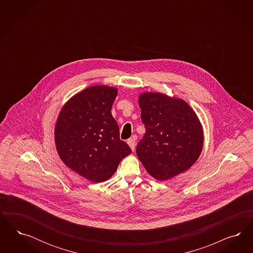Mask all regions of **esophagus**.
<instances>
[{"label":"esophagus","instance_id":"34e87169","mask_svg":"<svg viewBox=\"0 0 253 253\" xmlns=\"http://www.w3.org/2000/svg\"><path fill=\"white\" fill-rule=\"evenodd\" d=\"M135 140H136V136H132V137L130 138V139L128 140V142H127L132 151H134V149H135Z\"/></svg>","mask_w":253,"mask_h":253}]
</instances>
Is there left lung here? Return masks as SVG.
<instances>
[{
  "label": "left lung",
  "instance_id": "1",
  "mask_svg": "<svg viewBox=\"0 0 253 253\" xmlns=\"http://www.w3.org/2000/svg\"><path fill=\"white\" fill-rule=\"evenodd\" d=\"M146 133L136 146L137 157L157 180L184 172L199 159L203 131L194 110L181 99L158 92L139 97Z\"/></svg>",
  "mask_w": 253,
  "mask_h": 253
}]
</instances>
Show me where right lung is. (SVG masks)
Segmentation results:
<instances>
[{"label": "right lung", "instance_id": "obj_1", "mask_svg": "<svg viewBox=\"0 0 253 253\" xmlns=\"http://www.w3.org/2000/svg\"><path fill=\"white\" fill-rule=\"evenodd\" d=\"M117 89L92 86L74 95L62 108L54 139L63 162L80 175L99 183L115 173L121 161L131 152L120 139L111 114Z\"/></svg>", "mask_w": 253, "mask_h": 253}]
</instances>
